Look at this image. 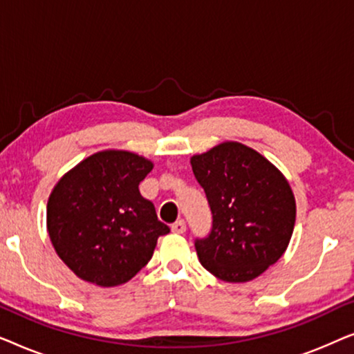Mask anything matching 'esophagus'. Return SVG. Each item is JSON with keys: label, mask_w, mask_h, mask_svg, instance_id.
<instances>
[{"label": "esophagus", "mask_w": 354, "mask_h": 354, "mask_svg": "<svg viewBox=\"0 0 354 354\" xmlns=\"http://www.w3.org/2000/svg\"><path fill=\"white\" fill-rule=\"evenodd\" d=\"M185 230H187V224H185V221H183V219H178L177 222H174V224H172L174 234H183Z\"/></svg>", "instance_id": "1"}]
</instances>
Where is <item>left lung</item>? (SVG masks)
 Wrapping results in <instances>:
<instances>
[{
	"label": "left lung",
	"mask_w": 354,
	"mask_h": 354,
	"mask_svg": "<svg viewBox=\"0 0 354 354\" xmlns=\"http://www.w3.org/2000/svg\"><path fill=\"white\" fill-rule=\"evenodd\" d=\"M212 214L195 240L206 270L224 282H248L280 259L292 239L297 205L288 182L258 151L225 142L192 158Z\"/></svg>",
	"instance_id": "1"
}]
</instances>
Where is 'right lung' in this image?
<instances>
[{"instance_id": "obj_1", "label": "right lung", "mask_w": 354, "mask_h": 354, "mask_svg": "<svg viewBox=\"0 0 354 354\" xmlns=\"http://www.w3.org/2000/svg\"><path fill=\"white\" fill-rule=\"evenodd\" d=\"M153 162L129 151L91 154L57 182L46 207L56 253L77 277L100 287L125 283L151 259L171 229L138 185Z\"/></svg>"}]
</instances>
